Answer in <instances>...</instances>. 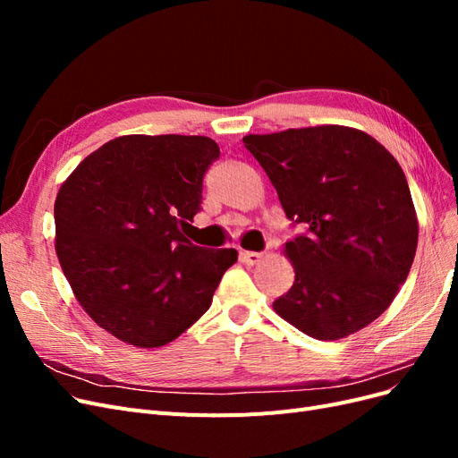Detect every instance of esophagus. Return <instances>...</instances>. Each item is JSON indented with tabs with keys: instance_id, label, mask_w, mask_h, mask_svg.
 Wrapping results in <instances>:
<instances>
[{
	"instance_id": "esophagus-1",
	"label": "esophagus",
	"mask_w": 458,
	"mask_h": 458,
	"mask_svg": "<svg viewBox=\"0 0 458 458\" xmlns=\"http://www.w3.org/2000/svg\"><path fill=\"white\" fill-rule=\"evenodd\" d=\"M241 259L244 263H248V266H254V263H258L261 259V254L259 252H248V250H242L241 252Z\"/></svg>"
}]
</instances>
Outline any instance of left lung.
I'll use <instances>...</instances> for the list:
<instances>
[{
	"instance_id": "obj_1",
	"label": "left lung",
	"mask_w": 458,
	"mask_h": 458,
	"mask_svg": "<svg viewBox=\"0 0 458 458\" xmlns=\"http://www.w3.org/2000/svg\"><path fill=\"white\" fill-rule=\"evenodd\" d=\"M293 227L296 279L273 301L303 335L338 340L380 317L405 283L419 224L407 177L377 140L344 126L246 135Z\"/></svg>"
}]
</instances>
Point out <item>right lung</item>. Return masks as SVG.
Returning <instances> with one entry per match:
<instances>
[{
  "mask_svg": "<svg viewBox=\"0 0 458 458\" xmlns=\"http://www.w3.org/2000/svg\"><path fill=\"white\" fill-rule=\"evenodd\" d=\"M219 147L202 135H123L80 162L55 200L59 263L93 321L137 348H160L208 311L233 248L183 233L202 208Z\"/></svg>",
  "mask_w": 458,
  "mask_h": 458,
  "instance_id": "1",
  "label": "right lung"
}]
</instances>
